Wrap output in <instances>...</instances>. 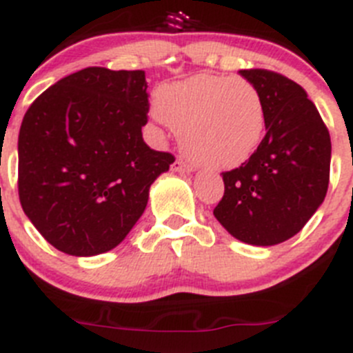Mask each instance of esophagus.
Here are the masks:
<instances>
[{"mask_svg": "<svg viewBox=\"0 0 353 353\" xmlns=\"http://www.w3.org/2000/svg\"><path fill=\"white\" fill-rule=\"evenodd\" d=\"M170 167H172V170H176V172H191V167L181 159L174 160V163Z\"/></svg>", "mask_w": 353, "mask_h": 353, "instance_id": "esophagus-1", "label": "esophagus"}]
</instances>
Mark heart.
<instances>
[{
    "instance_id": "heart-1",
    "label": "heart",
    "mask_w": 353,
    "mask_h": 353,
    "mask_svg": "<svg viewBox=\"0 0 353 353\" xmlns=\"http://www.w3.org/2000/svg\"><path fill=\"white\" fill-rule=\"evenodd\" d=\"M160 121L181 134L194 163L207 169H234L262 143L268 108L252 81L196 74L160 85L155 94Z\"/></svg>"
}]
</instances>
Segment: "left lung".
<instances>
[{"mask_svg": "<svg viewBox=\"0 0 353 353\" xmlns=\"http://www.w3.org/2000/svg\"><path fill=\"white\" fill-rule=\"evenodd\" d=\"M239 74L262 93L268 132L245 163L222 172L214 215L239 241L272 246L295 236L324 201L331 138L302 85L265 68Z\"/></svg>", "mask_w": 353, "mask_h": 353, "instance_id": "8db88e82", "label": "left lung"}]
</instances>
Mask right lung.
<instances>
[{"label":"right lung","instance_id":"add662e5","mask_svg":"<svg viewBox=\"0 0 353 353\" xmlns=\"http://www.w3.org/2000/svg\"><path fill=\"white\" fill-rule=\"evenodd\" d=\"M143 70L88 67L32 101L19 134V198L50 245L75 256L115 248L174 155L143 141Z\"/></svg>","mask_w":353,"mask_h":353}]
</instances>
